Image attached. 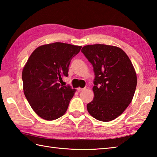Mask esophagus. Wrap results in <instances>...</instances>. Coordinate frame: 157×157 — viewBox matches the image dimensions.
I'll return each mask as SVG.
<instances>
[{
	"instance_id": "1",
	"label": "esophagus",
	"mask_w": 157,
	"mask_h": 157,
	"mask_svg": "<svg viewBox=\"0 0 157 157\" xmlns=\"http://www.w3.org/2000/svg\"><path fill=\"white\" fill-rule=\"evenodd\" d=\"M77 90H78V92H82V91H83V90H84L85 88H78L77 89Z\"/></svg>"
}]
</instances>
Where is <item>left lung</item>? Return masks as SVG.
<instances>
[{
	"instance_id": "left-lung-1",
	"label": "left lung",
	"mask_w": 157,
	"mask_h": 157,
	"mask_svg": "<svg viewBox=\"0 0 157 157\" xmlns=\"http://www.w3.org/2000/svg\"><path fill=\"white\" fill-rule=\"evenodd\" d=\"M82 52L93 66L94 99L88 111L101 121H110L121 115L131 103L137 85L134 66L119 47L105 44L86 45Z\"/></svg>"
}]
</instances>
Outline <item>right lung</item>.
Returning a JSON list of instances; mask_svg holds the SVG:
<instances>
[{
    "instance_id": "obj_1",
    "label": "right lung",
    "mask_w": 157,
    "mask_h": 157,
    "mask_svg": "<svg viewBox=\"0 0 157 157\" xmlns=\"http://www.w3.org/2000/svg\"><path fill=\"white\" fill-rule=\"evenodd\" d=\"M81 48V46L55 42L38 46L29 57L22 71L23 92L41 118L52 121L67 110L76 90L59 82L68 76L71 60Z\"/></svg>"
}]
</instances>
